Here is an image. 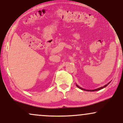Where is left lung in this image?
<instances>
[{"label":"left lung","instance_id":"8db88e82","mask_svg":"<svg viewBox=\"0 0 123 123\" xmlns=\"http://www.w3.org/2000/svg\"><path fill=\"white\" fill-rule=\"evenodd\" d=\"M109 83H108V84H109ZM108 84H106V85L104 86V87H100V88H98L95 89V90H85V89H83V88H81V87H79V86L78 85H77V84H76V86H77V87H78V88H79L80 89H81V90H85V91H98V90H101V89H102V88H105V87H106L107 86H108Z\"/></svg>","mask_w":123,"mask_h":123}]
</instances>
